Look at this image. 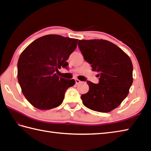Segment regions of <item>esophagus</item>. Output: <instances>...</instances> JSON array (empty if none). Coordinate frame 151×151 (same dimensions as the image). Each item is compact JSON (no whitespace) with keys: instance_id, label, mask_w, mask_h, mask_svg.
<instances>
[{"instance_id":"obj_1","label":"esophagus","mask_w":151,"mask_h":151,"mask_svg":"<svg viewBox=\"0 0 151 151\" xmlns=\"http://www.w3.org/2000/svg\"><path fill=\"white\" fill-rule=\"evenodd\" d=\"M81 82V81H80V80H78V79H77V78H76L75 79V83H76V84H80V83Z\"/></svg>"}]
</instances>
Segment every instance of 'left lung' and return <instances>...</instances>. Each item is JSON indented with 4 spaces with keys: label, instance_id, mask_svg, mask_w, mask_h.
Segmentation results:
<instances>
[{
    "label": "left lung",
    "instance_id": "left-lung-1",
    "mask_svg": "<svg viewBox=\"0 0 151 151\" xmlns=\"http://www.w3.org/2000/svg\"><path fill=\"white\" fill-rule=\"evenodd\" d=\"M78 45L84 60L99 76V84L87 81L89 89L81 95L83 104L96 111H111L127 97L132 84L131 60L119 47L106 40H79Z\"/></svg>",
    "mask_w": 151,
    "mask_h": 151
}]
</instances>
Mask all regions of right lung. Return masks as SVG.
<instances>
[{"label": "right lung", "instance_id": "1", "mask_svg": "<svg viewBox=\"0 0 151 151\" xmlns=\"http://www.w3.org/2000/svg\"><path fill=\"white\" fill-rule=\"evenodd\" d=\"M78 40L50 34L31 43L19 56L17 79L22 93L40 110H50L62 103L66 90L75 84L74 79L57 75L67 68L66 61L75 50Z\"/></svg>", "mask_w": 151, "mask_h": 151}]
</instances>
